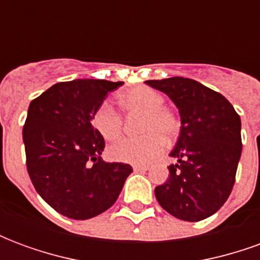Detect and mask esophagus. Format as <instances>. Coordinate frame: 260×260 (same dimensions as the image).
<instances>
[{"instance_id": "obj_1", "label": "esophagus", "mask_w": 260, "mask_h": 260, "mask_svg": "<svg viewBox=\"0 0 260 260\" xmlns=\"http://www.w3.org/2000/svg\"><path fill=\"white\" fill-rule=\"evenodd\" d=\"M147 170H149L147 166H134V171H136V173H145Z\"/></svg>"}]
</instances>
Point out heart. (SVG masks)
Returning <instances> with one entry per match:
<instances>
[{
  "instance_id": "1",
  "label": "heart",
  "mask_w": 260,
  "mask_h": 260,
  "mask_svg": "<svg viewBox=\"0 0 260 260\" xmlns=\"http://www.w3.org/2000/svg\"><path fill=\"white\" fill-rule=\"evenodd\" d=\"M119 107L125 113H142L141 138H128L110 146L108 156L114 161L142 166L152 161L164 150L166 139L174 138L180 131V121L173 111L163 107L164 96L150 86L138 85L118 96ZM91 125L106 141L121 135L122 118L107 102L99 104L91 114Z\"/></svg>"
}]
</instances>
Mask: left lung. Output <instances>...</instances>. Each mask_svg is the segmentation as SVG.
Here are the masks:
<instances>
[{
	"label": "left lung",
	"mask_w": 260,
	"mask_h": 260,
	"mask_svg": "<svg viewBox=\"0 0 260 260\" xmlns=\"http://www.w3.org/2000/svg\"><path fill=\"white\" fill-rule=\"evenodd\" d=\"M178 108L181 129L170 152L177 163L154 195L166 212L185 221L210 217L234 186L242 152L241 118L217 91L188 78L146 80Z\"/></svg>",
	"instance_id": "left-lung-1"
}]
</instances>
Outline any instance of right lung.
Returning a JSON list of instances; mask_svg holds the SVG:
<instances>
[{
	"instance_id": "right-lung-1",
	"label": "right lung",
	"mask_w": 260,
	"mask_h": 260,
	"mask_svg": "<svg viewBox=\"0 0 260 260\" xmlns=\"http://www.w3.org/2000/svg\"><path fill=\"white\" fill-rule=\"evenodd\" d=\"M124 82L75 79L35 99L23 126L26 166L39 195L65 217L86 220L113 206L129 164L102 158L104 139L91 114Z\"/></svg>"
}]
</instances>
